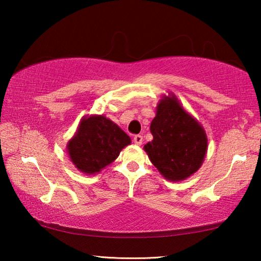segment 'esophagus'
Wrapping results in <instances>:
<instances>
[{
	"instance_id": "esophagus-1",
	"label": "esophagus",
	"mask_w": 261,
	"mask_h": 261,
	"mask_svg": "<svg viewBox=\"0 0 261 261\" xmlns=\"http://www.w3.org/2000/svg\"><path fill=\"white\" fill-rule=\"evenodd\" d=\"M134 141H135V144H137V145H141V144H143V136L136 135L134 137Z\"/></svg>"
}]
</instances>
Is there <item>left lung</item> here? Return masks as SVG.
Wrapping results in <instances>:
<instances>
[{"mask_svg": "<svg viewBox=\"0 0 261 261\" xmlns=\"http://www.w3.org/2000/svg\"><path fill=\"white\" fill-rule=\"evenodd\" d=\"M149 129L153 140L144 148L167 179L182 180L199 169L207 151L206 134L175 96L159 102Z\"/></svg>", "mask_w": 261, "mask_h": 261, "instance_id": "8db88e82", "label": "left lung"}]
</instances>
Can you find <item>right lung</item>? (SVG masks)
Wrapping results in <instances>:
<instances>
[{
  "instance_id": "1",
  "label": "right lung",
  "mask_w": 261,
  "mask_h": 261,
  "mask_svg": "<svg viewBox=\"0 0 261 261\" xmlns=\"http://www.w3.org/2000/svg\"><path fill=\"white\" fill-rule=\"evenodd\" d=\"M130 137L105 116L83 118L76 136L69 141L70 159L79 170L95 174L120 155Z\"/></svg>"
}]
</instances>
